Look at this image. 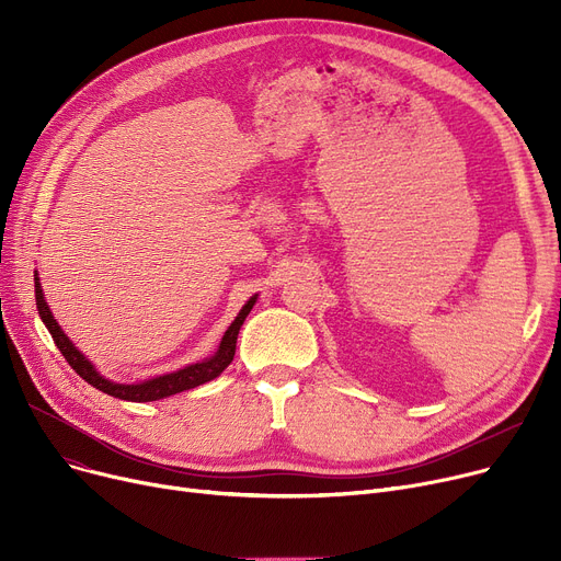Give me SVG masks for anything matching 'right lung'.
<instances>
[{"label":"right lung","mask_w":561,"mask_h":561,"mask_svg":"<svg viewBox=\"0 0 561 561\" xmlns=\"http://www.w3.org/2000/svg\"><path fill=\"white\" fill-rule=\"evenodd\" d=\"M256 302V296L248 300V305L241 309V313L236 316V320L229 325V330L225 332L222 341H220V347L216 355L211 359H204L199 364H193V366H186L182 370L176 373H170V375H163V377H157V379H147L142 381V385H115V381H108L104 379L95 368L93 364L88 362L81 352L70 343V339L61 332V328H58V322L54 320L45 298H43V288H41V282L36 277V307H38V313L45 322V328L49 330L56 347L61 350V355L66 357V362L75 368V373L79 377H83L88 385L100 389L102 393H108L113 398H121V400H129V402H152V400H161V398H168V396H174V393H182V391H188V389H195L199 385H204V381H211L214 377H218L233 359V352H236V339H239V330L243 325V320L248 318V313L252 311Z\"/></svg>","instance_id":"right-lung-1"}]
</instances>
